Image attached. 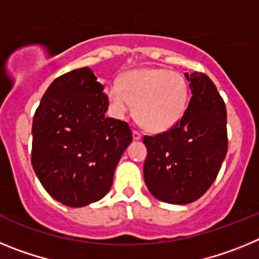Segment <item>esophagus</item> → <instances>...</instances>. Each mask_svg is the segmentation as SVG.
<instances>
[{"instance_id": "34e87169", "label": "esophagus", "mask_w": 259, "mask_h": 259, "mask_svg": "<svg viewBox=\"0 0 259 259\" xmlns=\"http://www.w3.org/2000/svg\"><path fill=\"white\" fill-rule=\"evenodd\" d=\"M132 136H134V140H140L141 139L140 132H137V131H132Z\"/></svg>"}]
</instances>
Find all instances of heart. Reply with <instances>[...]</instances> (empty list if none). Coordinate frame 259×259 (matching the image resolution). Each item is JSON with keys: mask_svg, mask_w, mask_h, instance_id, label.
<instances>
[{"mask_svg": "<svg viewBox=\"0 0 259 259\" xmlns=\"http://www.w3.org/2000/svg\"><path fill=\"white\" fill-rule=\"evenodd\" d=\"M110 106L124 118L135 104L137 120L149 132H164L182 120L189 104V85L179 72L141 68L125 72L120 83L106 89Z\"/></svg>", "mask_w": 259, "mask_h": 259, "instance_id": "1", "label": "heart"}]
</instances>
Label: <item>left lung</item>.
I'll list each match as a JSON object with an SVG mask.
<instances>
[{
    "mask_svg": "<svg viewBox=\"0 0 259 259\" xmlns=\"http://www.w3.org/2000/svg\"><path fill=\"white\" fill-rule=\"evenodd\" d=\"M192 98L179 123L155 136H144L148 150L144 179L157 200L187 205L214 183L227 154V111L210 77L184 74Z\"/></svg>",
    "mask_w": 259,
    "mask_h": 259,
    "instance_id": "obj_1",
    "label": "left lung"
}]
</instances>
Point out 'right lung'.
Returning a JSON list of instances; mask_svg holds the SVG:
<instances>
[{"mask_svg": "<svg viewBox=\"0 0 259 259\" xmlns=\"http://www.w3.org/2000/svg\"><path fill=\"white\" fill-rule=\"evenodd\" d=\"M109 98L89 67L61 75L32 123V167L45 191L70 207L101 200L132 141L125 122L107 118Z\"/></svg>", "mask_w": 259, "mask_h": 259, "instance_id": "add662e5", "label": "right lung"}]
</instances>
